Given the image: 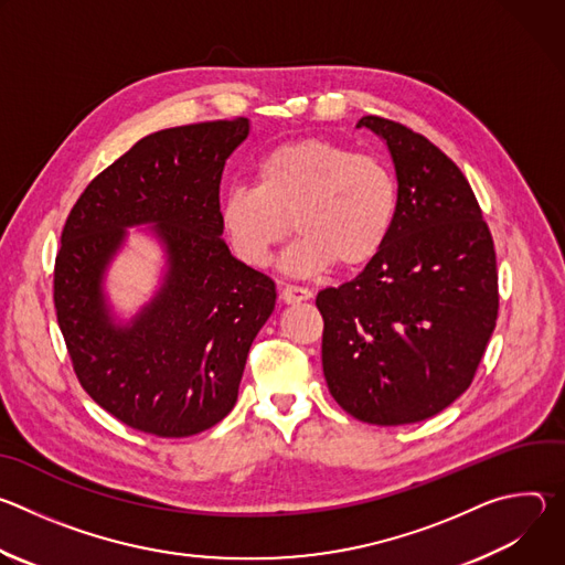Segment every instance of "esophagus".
<instances>
[{
    "instance_id": "1",
    "label": "esophagus",
    "mask_w": 565,
    "mask_h": 565,
    "mask_svg": "<svg viewBox=\"0 0 565 565\" xmlns=\"http://www.w3.org/2000/svg\"><path fill=\"white\" fill-rule=\"evenodd\" d=\"M310 297H312V292L308 288H299V286H284L279 290V299L284 303H299V301H306Z\"/></svg>"
}]
</instances>
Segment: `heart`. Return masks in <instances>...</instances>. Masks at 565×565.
<instances>
[{
  "mask_svg": "<svg viewBox=\"0 0 565 565\" xmlns=\"http://www.w3.org/2000/svg\"><path fill=\"white\" fill-rule=\"evenodd\" d=\"M397 179L384 158L324 140L301 138L270 149L257 166V185H234L218 203L234 255L253 268L273 262L288 238L284 273L312 277L335 262L344 270L371 264L393 232Z\"/></svg>",
  "mask_w": 565,
  "mask_h": 565,
  "instance_id": "heart-1",
  "label": "heart"
}]
</instances>
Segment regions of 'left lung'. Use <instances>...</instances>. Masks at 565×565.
I'll return each instance as SVG.
<instances>
[{
    "mask_svg": "<svg viewBox=\"0 0 565 565\" xmlns=\"http://www.w3.org/2000/svg\"><path fill=\"white\" fill-rule=\"evenodd\" d=\"M393 158L399 205L382 253L315 299L331 395L369 425H409L462 395L499 315L497 253L451 158L409 127L364 116Z\"/></svg>",
    "mask_w": 565,
    "mask_h": 565,
    "instance_id": "1",
    "label": "left lung"
}]
</instances>
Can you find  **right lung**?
<instances>
[{"label": "right lung", "instance_id": "right-lung-1", "mask_svg": "<svg viewBox=\"0 0 565 565\" xmlns=\"http://www.w3.org/2000/svg\"><path fill=\"white\" fill-rule=\"evenodd\" d=\"M248 118L140 138L73 205L55 257L57 324L83 388L131 429L185 438L234 407L248 351L275 310V281L230 255L218 185ZM151 222L169 270L149 305L118 326L102 279L125 226Z\"/></svg>", "mask_w": 565, "mask_h": 565}]
</instances>
